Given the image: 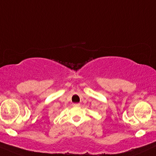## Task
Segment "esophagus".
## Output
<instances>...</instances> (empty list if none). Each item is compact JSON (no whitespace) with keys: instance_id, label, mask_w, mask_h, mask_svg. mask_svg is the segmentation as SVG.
Wrapping results in <instances>:
<instances>
[{"instance_id":"esophagus-1","label":"esophagus","mask_w":156,"mask_h":156,"mask_svg":"<svg viewBox=\"0 0 156 156\" xmlns=\"http://www.w3.org/2000/svg\"><path fill=\"white\" fill-rule=\"evenodd\" d=\"M73 106H75V107H79L80 104V103H73Z\"/></svg>"}]
</instances>
